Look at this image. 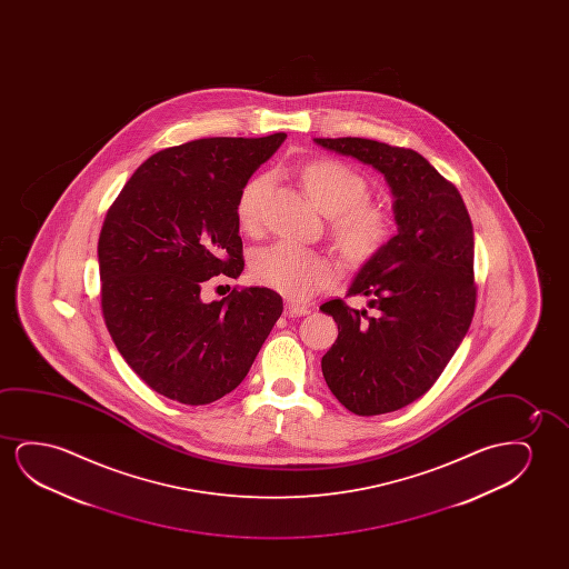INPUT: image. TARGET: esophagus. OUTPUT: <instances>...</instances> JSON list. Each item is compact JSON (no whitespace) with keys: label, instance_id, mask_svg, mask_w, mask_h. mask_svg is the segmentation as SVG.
Listing matches in <instances>:
<instances>
[{"label":"esophagus","instance_id":"esophagus-1","mask_svg":"<svg viewBox=\"0 0 569 569\" xmlns=\"http://www.w3.org/2000/svg\"><path fill=\"white\" fill-rule=\"evenodd\" d=\"M286 315L288 317H305V315H309V307L296 303V301H288L286 303Z\"/></svg>","mask_w":569,"mask_h":569}]
</instances>
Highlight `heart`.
Masks as SVG:
<instances>
[{
    "instance_id": "obj_1",
    "label": "heart",
    "mask_w": 569,
    "mask_h": 569,
    "mask_svg": "<svg viewBox=\"0 0 569 569\" xmlns=\"http://www.w3.org/2000/svg\"><path fill=\"white\" fill-rule=\"evenodd\" d=\"M301 182L315 203L332 216L336 242L351 260H367L392 233V219L367 202L369 184L361 172L336 159H317L301 169ZM270 179L258 174L239 196L237 216L244 229L258 226ZM252 276L262 286L293 299H309L332 280V266L315 250L291 241L273 242L252 258Z\"/></svg>"
}]
</instances>
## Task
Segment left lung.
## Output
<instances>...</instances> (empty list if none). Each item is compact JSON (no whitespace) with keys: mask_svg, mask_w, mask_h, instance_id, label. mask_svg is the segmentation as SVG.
Segmentation results:
<instances>
[{"mask_svg":"<svg viewBox=\"0 0 569 569\" xmlns=\"http://www.w3.org/2000/svg\"><path fill=\"white\" fill-rule=\"evenodd\" d=\"M320 148L381 172L398 233L361 266L348 296L320 305L338 325L322 375L350 412H395L426 395L443 373L475 317V233L459 190L412 149L366 138H315Z\"/></svg>","mask_w":569,"mask_h":569,"instance_id":"1","label":"left lung"}]
</instances>
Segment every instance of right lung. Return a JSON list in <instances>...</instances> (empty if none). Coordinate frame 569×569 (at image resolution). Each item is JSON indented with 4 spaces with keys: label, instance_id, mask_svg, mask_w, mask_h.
<instances>
[{
    "label": "right lung",
    "instance_id": "1",
    "mask_svg": "<svg viewBox=\"0 0 569 569\" xmlns=\"http://www.w3.org/2000/svg\"><path fill=\"white\" fill-rule=\"evenodd\" d=\"M286 133L203 138L138 167L99 237L101 305L120 356L148 387L180 405L237 389L283 311L268 288L202 301V288L244 268L237 202Z\"/></svg>",
    "mask_w": 569,
    "mask_h": 569
}]
</instances>
